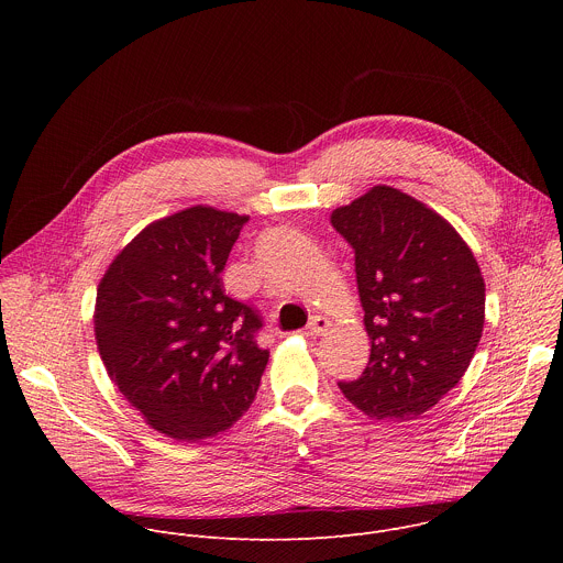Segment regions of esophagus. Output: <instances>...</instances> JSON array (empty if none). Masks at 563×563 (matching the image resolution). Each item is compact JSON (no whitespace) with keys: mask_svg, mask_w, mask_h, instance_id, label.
<instances>
[{"mask_svg":"<svg viewBox=\"0 0 563 563\" xmlns=\"http://www.w3.org/2000/svg\"><path fill=\"white\" fill-rule=\"evenodd\" d=\"M330 318H325V316H311V320H309V325L305 328V334L307 336H311V339H316V336H323V334H328V330H330Z\"/></svg>","mask_w":563,"mask_h":563,"instance_id":"34e87169","label":"esophagus"}]
</instances>
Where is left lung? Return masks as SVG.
<instances>
[{
  "label": "left lung",
  "mask_w": 563,
  "mask_h": 563,
  "mask_svg": "<svg viewBox=\"0 0 563 563\" xmlns=\"http://www.w3.org/2000/svg\"><path fill=\"white\" fill-rule=\"evenodd\" d=\"M354 247L372 343L361 378L339 383L372 419L412 421L461 380L486 323V283L459 231L400 189L376 185L330 216Z\"/></svg>",
  "instance_id": "1"
}]
</instances>
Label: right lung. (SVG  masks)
I'll list each match as a JSON object with an SVG mask.
<instances>
[{"label": "right lung", "instance_id": "add662e5", "mask_svg": "<svg viewBox=\"0 0 563 563\" xmlns=\"http://www.w3.org/2000/svg\"><path fill=\"white\" fill-rule=\"evenodd\" d=\"M250 216L196 205L146 224L104 272L93 330L107 374L144 423L176 441L229 430L254 404L269 352L222 269Z\"/></svg>", "mask_w": 563, "mask_h": 563}]
</instances>
